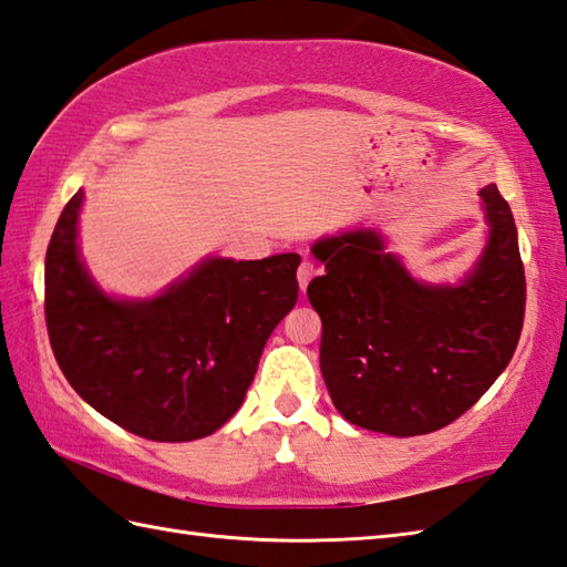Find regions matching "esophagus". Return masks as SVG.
I'll return each mask as SVG.
<instances>
[{"label":"esophagus","mask_w":567,"mask_h":567,"mask_svg":"<svg viewBox=\"0 0 567 567\" xmlns=\"http://www.w3.org/2000/svg\"><path fill=\"white\" fill-rule=\"evenodd\" d=\"M317 275V268H315V262L311 260H302V265H299V270H297V282H299V290H307L309 287V282H311V277Z\"/></svg>","instance_id":"1"}]
</instances>
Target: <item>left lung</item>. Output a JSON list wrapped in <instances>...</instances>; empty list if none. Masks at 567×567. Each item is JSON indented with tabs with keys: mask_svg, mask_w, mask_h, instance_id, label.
I'll return each instance as SVG.
<instances>
[{
	"mask_svg": "<svg viewBox=\"0 0 567 567\" xmlns=\"http://www.w3.org/2000/svg\"><path fill=\"white\" fill-rule=\"evenodd\" d=\"M492 226L461 287L416 282L375 231L323 238L307 287L321 317V375L351 424L421 436L463 416L519 343L526 277L514 216L497 185L480 192Z\"/></svg>",
	"mask_w": 567,
	"mask_h": 567,
	"instance_id": "8db88e82",
	"label": "left lung"
}]
</instances>
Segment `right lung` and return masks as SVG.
I'll list each match as a JSON object with an SVG mask.
<instances>
[{
    "label": "right lung",
    "mask_w": 567,
    "mask_h": 567,
    "mask_svg": "<svg viewBox=\"0 0 567 567\" xmlns=\"http://www.w3.org/2000/svg\"><path fill=\"white\" fill-rule=\"evenodd\" d=\"M82 192L45 250V327L84 402L148 441H195L244 404L272 329L297 302V252L212 258L148 302L97 290L78 256Z\"/></svg>",
    "instance_id": "add662e5"
}]
</instances>
